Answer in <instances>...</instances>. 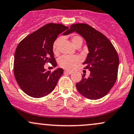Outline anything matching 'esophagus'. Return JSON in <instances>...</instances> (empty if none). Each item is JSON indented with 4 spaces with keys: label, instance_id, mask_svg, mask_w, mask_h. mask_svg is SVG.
I'll use <instances>...</instances> for the list:
<instances>
[{
    "label": "esophagus",
    "instance_id": "esophagus-1",
    "mask_svg": "<svg viewBox=\"0 0 134 134\" xmlns=\"http://www.w3.org/2000/svg\"><path fill=\"white\" fill-rule=\"evenodd\" d=\"M64 73H68V74H71L73 73V71H70V70H65L64 71Z\"/></svg>",
    "mask_w": 134,
    "mask_h": 134
}]
</instances>
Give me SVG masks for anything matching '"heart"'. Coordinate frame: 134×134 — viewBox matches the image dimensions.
I'll return each instance as SVG.
<instances>
[{"label": "heart", "instance_id": "1", "mask_svg": "<svg viewBox=\"0 0 134 134\" xmlns=\"http://www.w3.org/2000/svg\"><path fill=\"white\" fill-rule=\"evenodd\" d=\"M61 41V37H58L54 41L53 44V53L55 55H57L59 53L58 47ZM71 41L75 47L79 44H82L83 39L79 36H74L71 37ZM80 58L78 56L75 55V56H70V55H63L61 56L58 59V64L61 67L66 69H72L76 66L77 63L80 62Z\"/></svg>", "mask_w": 134, "mask_h": 134}]
</instances>
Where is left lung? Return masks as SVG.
I'll list each match as a JSON object with an SVG mask.
<instances>
[{
  "mask_svg": "<svg viewBox=\"0 0 134 134\" xmlns=\"http://www.w3.org/2000/svg\"><path fill=\"white\" fill-rule=\"evenodd\" d=\"M76 32L85 39L89 53L83 63L84 69L90 71L88 78L76 84L83 97L97 100L105 96L111 89L117 78L119 58L110 41L102 33L86 24H72L68 33Z\"/></svg>",
  "mask_w": 134,
  "mask_h": 134,
  "instance_id": "8db88e82",
  "label": "left lung"
}]
</instances>
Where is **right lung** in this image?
Wrapping results in <instances>:
<instances>
[{"label":"right lung","mask_w":134,"mask_h":134,"mask_svg":"<svg viewBox=\"0 0 134 134\" xmlns=\"http://www.w3.org/2000/svg\"><path fill=\"white\" fill-rule=\"evenodd\" d=\"M68 29V27L61 24H48L19 43L14 54V76L19 86L27 95L41 98L55 88L63 70L58 68L51 72L44 66L47 63L53 67L57 66L53 44L58 35ZM68 31L63 34H69Z\"/></svg>","instance_id":"add662e5"}]
</instances>
